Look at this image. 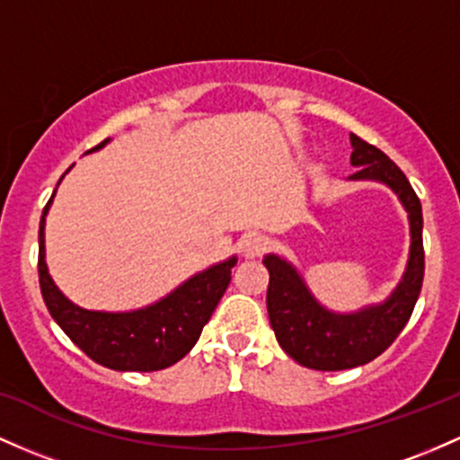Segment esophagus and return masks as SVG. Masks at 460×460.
Wrapping results in <instances>:
<instances>
[{"label":"esophagus","instance_id":"obj_1","mask_svg":"<svg viewBox=\"0 0 460 460\" xmlns=\"http://www.w3.org/2000/svg\"><path fill=\"white\" fill-rule=\"evenodd\" d=\"M266 244H269V242H266L264 235L260 234H246L242 235L238 242L240 251L244 253V257H260L266 251Z\"/></svg>","mask_w":460,"mask_h":460}]
</instances>
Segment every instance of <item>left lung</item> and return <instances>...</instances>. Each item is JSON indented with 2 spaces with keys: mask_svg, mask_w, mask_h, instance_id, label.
I'll return each instance as SVG.
<instances>
[{
  "mask_svg": "<svg viewBox=\"0 0 460 460\" xmlns=\"http://www.w3.org/2000/svg\"><path fill=\"white\" fill-rule=\"evenodd\" d=\"M351 139V165L358 168L349 181H376L386 185L408 214L411 249L400 284L380 304H371L353 312L330 310L312 295L304 275L286 257L264 255L269 269L270 327L277 342L292 360L316 371H342L371 362L400 336L412 314L423 284V216L415 190L406 174L376 146Z\"/></svg>",
  "mask_w": 460,
  "mask_h": 460,
  "instance_id": "1",
  "label": "left lung"
}]
</instances>
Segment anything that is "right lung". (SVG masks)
Returning a JSON list of instances; mask_svg holds the SVG:
<instances>
[{
  "mask_svg": "<svg viewBox=\"0 0 460 460\" xmlns=\"http://www.w3.org/2000/svg\"><path fill=\"white\" fill-rule=\"evenodd\" d=\"M109 141L104 139L89 153L104 148ZM65 174L60 176V181L65 179ZM54 196L57 190L45 205L39 225V284H41L45 305L60 330L91 360L113 371H159L179 362L196 345L205 323L214 314L216 305L229 286L231 269L238 264V257L231 255L216 261L209 269L191 275L159 301L137 310H87L75 305L60 292L45 261V218Z\"/></svg>",
  "mask_w": 460,
  "mask_h": 460,
  "instance_id": "add662e5",
  "label": "right lung"
}]
</instances>
